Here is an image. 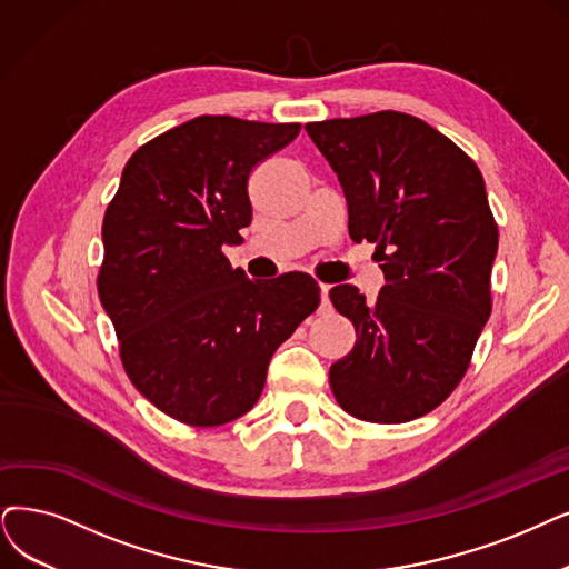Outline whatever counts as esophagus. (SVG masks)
Returning <instances> with one entry per match:
<instances>
[{
  "instance_id": "esophagus-1",
  "label": "esophagus",
  "mask_w": 569,
  "mask_h": 569,
  "mask_svg": "<svg viewBox=\"0 0 569 569\" xmlns=\"http://www.w3.org/2000/svg\"><path fill=\"white\" fill-rule=\"evenodd\" d=\"M329 284H325V282H320V297H322V310H329V306H331V301H329Z\"/></svg>"
}]
</instances>
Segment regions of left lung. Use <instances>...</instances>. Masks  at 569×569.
<instances>
[{"label": "left lung", "instance_id": "8db88e82", "mask_svg": "<svg viewBox=\"0 0 569 569\" xmlns=\"http://www.w3.org/2000/svg\"><path fill=\"white\" fill-rule=\"evenodd\" d=\"M306 130L343 187L350 238L373 242L385 272L373 306L352 284L329 291L357 331L355 348L331 363V392L359 420H416L458 388L492 310L499 233L483 174L411 113Z\"/></svg>", "mask_w": 569, "mask_h": 569}]
</instances>
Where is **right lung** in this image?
<instances>
[{
  "instance_id": "add662e5",
  "label": "right lung",
  "mask_w": 569,
  "mask_h": 569,
  "mask_svg": "<svg viewBox=\"0 0 569 569\" xmlns=\"http://www.w3.org/2000/svg\"><path fill=\"white\" fill-rule=\"evenodd\" d=\"M299 132L301 123L191 119L130 156L104 212L98 293L123 369L179 422L244 416L272 352L320 306L306 272L247 280L221 252L252 221L249 174Z\"/></svg>"
}]
</instances>
